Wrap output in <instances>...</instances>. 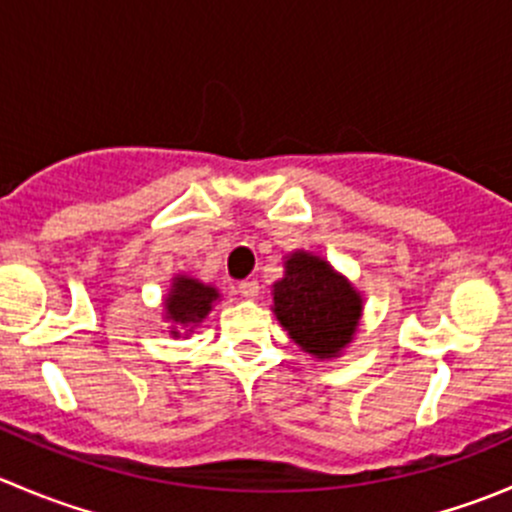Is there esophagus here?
<instances>
[{"instance_id":"obj_1","label":"esophagus","mask_w":512,"mask_h":512,"mask_svg":"<svg viewBox=\"0 0 512 512\" xmlns=\"http://www.w3.org/2000/svg\"><path fill=\"white\" fill-rule=\"evenodd\" d=\"M237 292H240L242 299H255L257 294H260V285H257V280H245L240 282Z\"/></svg>"}]
</instances>
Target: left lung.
Wrapping results in <instances>:
<instances>
[{
  "label": "left lung",
  "mask_w": 512,
  "mask_h": 512,
  "mask_svg": "<svg viewBox=\"0 0 512 512\" xmlns=\"http://www.w3.org/2000/svg\"><path fill=\"white\" fill-rule=\"evenodd\" d=\"M272 312L302 352L319 361L342 356L359 332L364 297L324 257L294 250L272 285Z\"/></svg>",
  "instance_id": "left-lung-1"
}]
</instances>
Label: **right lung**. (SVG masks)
Wrapping results in <instances>:
<instances>
[{
    "label": "right lung",
    "mask_w": 512,
    "mask_h": 512,
    "mask_svg": "<svg viewBox=\"0 0 512 512\" xmlns=\"http://www.w3.org/2000/svg\"><path fill=\"white\" fill-rule=\"evenodd\" d=\"M220 302V289L190 275H175L163 299V319L170 324V337H190L195 327Z\"/></svg>",
    "instance_id": "1"
}]
</instances>
